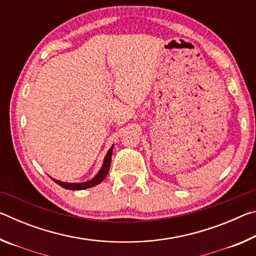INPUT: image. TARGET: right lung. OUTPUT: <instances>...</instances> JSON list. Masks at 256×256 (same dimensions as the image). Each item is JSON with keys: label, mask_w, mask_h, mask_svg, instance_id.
<instances>
[{"label": "right lung", "mask_w": 256, "mask_h": 256, "mask_svg": "<svg viewBox=\"0 0 256 256\" xmlns=\"http://www.w3.org/2000/svg\"><path fill=\"white\" fill-rule=\"evenodd\" d=\"M112 148H114V144H112L110 148V150L107 151L105 158H104L102 168H100V170H99V172L92 177V180H86V182H82V183H66V182H62V180H55V178H53V177H50V178L53 180L56 184H58L60 186H62V188H66V190H86V188H92V186H96L99 183H102V182L105 180V177L108 174V170H110V162H112Z\"/></svg>", "instance_id": "right-lung-1"}]
</instances>
